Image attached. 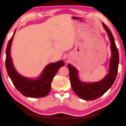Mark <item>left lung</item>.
<instances>
[{"mask_svg":"<svg viewBox=\"0 0 126 126\" xmlns=\"http://www.w3.org/2000/svg\"><path fill=\"white\" fill-rule=\"evenodd\" d=\"M110 41L111 58L109 65V71L107 76L98 82L86 83L82 82L78 78V71L70 64L67 65L69 69V79L71 86L76 95L85 100H93L102 96L113 85L116 79L119 64V53L114 39L110 30L107 26L103 23Z\"/></svg>","mask_w":126,"mask_h":126,"instance_id":"obj_1","label":"left lung"}]
</instances>
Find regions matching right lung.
Instances as JSON below:
<instances>
[{"label": "right lung", "mask_w": 126, "mask_h": 126, "mask_svg": "<svg viewBox=\"0 0 126 126\" xmlns=\"http://www.w3.org/2000/svg\"><path fill=\"white\" fill-rule=\"evenodd\" d=\"M14 32V34H15ZM13 36L8 43L6 49L5 66L9 77L16 88L22 94L27 97H42L47 96L51 90V82L55 74L61 67L64 65L63 61L47 65L40 77L31 79L22 76L14 67L11 57V47Z\"/></svg>", "instance_id": "add662e5"}]
</instances>
